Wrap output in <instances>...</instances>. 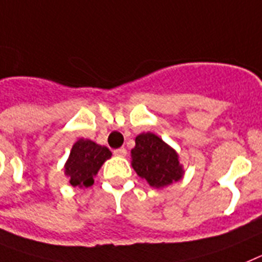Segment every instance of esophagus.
I'll use <instances>...</instances> for the list:
<instances>
[{
    "label": "esophagus",
    "instance_id": "obj_1",
    "mask_svg": "<svg viewBox=\"0 0 262 262\" xmlns=\"http://www.w3.org/2000/svg\"><path fill=\"white\" fill-rule=\"evenodd\" d=\"M113 154L117 157H125L126 154H128V151H126V149H125V147H120V149L113 150Z\"/></svg>",
    "mask_w": 262,
    "mask_h": 262
}]
</instances>
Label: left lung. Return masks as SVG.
<instances>
[{
  "instance_id": "8db88e82",
  "label": "left lung",
  "mask_w": 262,
  "mask_h": 262,
  "mask_svg": "<svg viewBox=\"0 0 262 262\" xmlns=\"http://www.w3.org/2000/svg\"><path fill=\"white\" fill-rule=\"evenodd\" d=\"M132 166L141 178L151 187H165L182 178L183 169L178 154L153 133H142L136 137L132 150Z\"/></svg>"
}]
</instances>
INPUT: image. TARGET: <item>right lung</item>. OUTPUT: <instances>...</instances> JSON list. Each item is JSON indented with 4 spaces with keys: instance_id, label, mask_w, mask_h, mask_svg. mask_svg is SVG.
<instances>
[{
    "instance_id": "obj_1",
    "label": "right lung",
    "mask_w": 262,
    "mask_h": 262,
    "mask_svg": "<svg viewBox=\"0 0 262 262\" xmlns=\"http://www.w3.org/2000/svg\"><path fill=\"white\" fill-rule=\"evenodd\" d=\"M111 156L112 153L108 147L100 146L90 140L77 141L66 163V174L70 177V183L74 187L92 186L93 177Z\"/></svg>"
}]
</instances>
